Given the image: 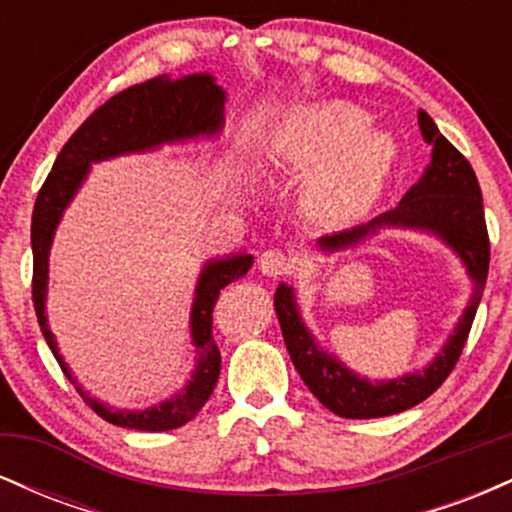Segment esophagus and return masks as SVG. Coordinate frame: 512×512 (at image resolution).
<instances>
[{"instance_id":"1","label":"esophagus","mask_w":512,"mask_h":512,"mask_svg":"<svg viewBox=\"0 0 512 512\" xmlns=\"http://www.w3.org/2000/svg\"><path fill=\"white\" fill-rule=\"evenodd\" d=\"M260 269L267 276H284V274H291L293 260L281 250H267L262 252L260 257Z\"/></svg>"}]
</instances>
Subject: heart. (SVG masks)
<instances>
[{"instance_id": "b5f03b06", "label": "heart", "mask_w": 512, "mask_h": 512, "mask_svg": "<svg viewBox=\"0 0 512 512\" xmlns=\"http://www.w3.org/2000/svg\"><path fill=\"white\" fill-rule=\"evenodd\" d=\"M286 161L308 168L322 163L308 185V207L325 221H349L375 202L390 175V137L368 129L354 105L325 103L298 110L279 134Z\"/></svg>"}]
</instances>
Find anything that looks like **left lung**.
I'll list each match as a JSON object with an SVG mask.
<instances>
[{
    "label": "left lung",
    "mask_w": 512,
    "mask_h": 512,
    "mask_svg": "<svg viewBox=\"0 0 512 512\" xmlns=\"http://www.w3.org/2000/svg\"><path fill=\"white\" fill-rule=\"evenodd\" d=\"M419 127L424 142L433 146L431 166L426 168L419 185L411 187L395 209L385 211L366 226H356L351 231L337 233V236H325L320 240V248H349L383 226L428 228V231L438 233L462 257L474 279L472 303L464 310L462 322L457 325L450 342L445 344L443 354L419 375H404L390 383H370V380L358 378L351 370H346L337 358L317 349L313 337L301 322L289 286L281 284L274 296V308L279 315L281 332H284L286 349H289L298 375L327 409L344 419H378V416L399 414V411L416 407L426 397H431L460 361L474 315H477L481 293H484L486 276H489L491 243L489 231H486L481 187L474 168L438 132L436 122L424 110H419Z\"/></svg>",
    "instance_id": "obj_1"
}]
</instances>
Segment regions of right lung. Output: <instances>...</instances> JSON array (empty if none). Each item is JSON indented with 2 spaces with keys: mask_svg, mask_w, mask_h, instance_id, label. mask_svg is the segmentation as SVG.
<instances>
[{
  "mask_svg": "<svg viewBox=\"0 0 512 512\" xmlns=\"http://www.w3.org/2000/svg\"><path fill=\"white\" fill-rule=\"evenodd\" d=\"M223 91L214 84L209 74H192L185 79H151L146 84H137L127 91L105 101L101 108L93 110L86 117L84 125L69 137L62 146L55 166L40 187L38 199L33 207L31 221V248H33V308L38 315L40 332L50 351L55 354L57 363L69 380L76 385L67 363L57 354L55 337L48 327L45 317V289H48V252L60 221L64 207L74 197L76 187L84 180L88 163L103 161V158L129 154V151H144L163 142L175 139H190L197 134H214L221 129ZM252 267L250 255H236L228 260H214L204 267L202 279L197 286V298L192 305V339L199 349V366L192 375L190 385L175 395L161 407H151L144 411H120L108 409L96 402L88 392L76 385L81 399L96 411L108 424L122 428H137V431H173L185 426L199 414V409L207 404L214 392L216 380L221 373V354L211 337V313L219 293L228 284L248 274Z\"/></svg>",
  "mask_w": 512,
  "mask_h": 512,
  "instance_id": "right-lung-1",
  "label": "right lung"
}]
</instances>
